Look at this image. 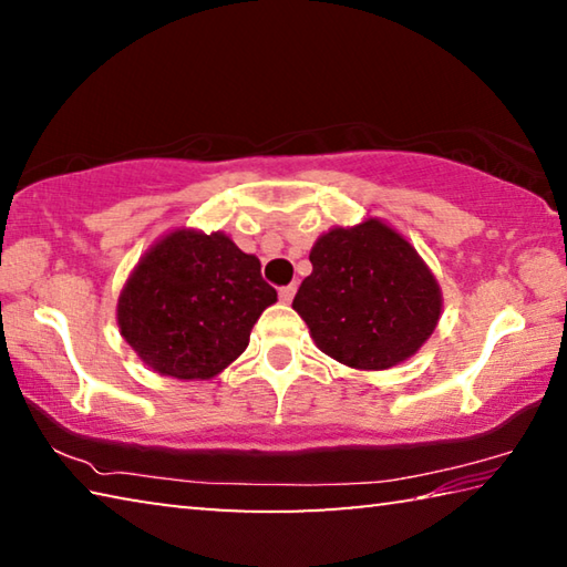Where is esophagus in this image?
I'll use <instances>...</instances> for the list:
<instances>
[{"mask_svg": "<svg viewBox=\"0 0 567 567\" xmlns=\"http://www.w3.org/2000/svg\"><path fill=\"white\" fill-rule=\"evenodd\" d=\"M295 292H297V285L292 282V285H287V287H280V300L285 302V305H290L292 302V297H295Z\"/></svg>", "mask_w": 567, "mask_h": 567, "instance_id": "obj_1", "label": "esophagus"}]
</instances>
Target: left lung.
I'll list each match as a JSON object with an SVG mask.
<instances>
[{"mask_svg":"<svg viewBox=\"0 0 567 567\" xmlns=\"http://www.w3.org/2000/svg\"><path fill=\"white\" fill-rule=\"evenodd\" d=\"M312 272L292 300L315 344L354 370H388L430 340L443 312L435 275L378 217L332 227L310 249Z\"/></svg>","mask_w":567,"mask_h":567,"instance_id":"left-lung-1","label":"left lung"}]
</instances>
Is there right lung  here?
Wrapping results in <instances>:
<instances>
[{
  "label": "right lung",
  "instance_id": "obj_1",
  "mask_svg": "<svg viewBox=\"0 0 567 567\" xmlns=\"http://www.w3.org/2000/svg\"><path fill=\"white\" fill-rule=\"evenodd\" d=\"M275 287L225 233L177 227L134 265L117 300L122 338L157 375L209 380L233 364Z\"/></svg>",
  "mask_w": 567,
  "mask_h": 567
}]
</instances>
